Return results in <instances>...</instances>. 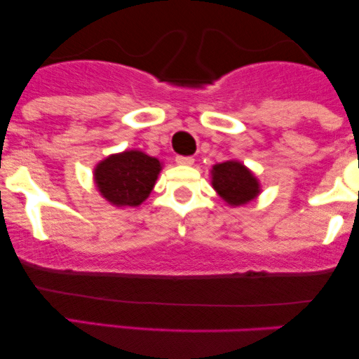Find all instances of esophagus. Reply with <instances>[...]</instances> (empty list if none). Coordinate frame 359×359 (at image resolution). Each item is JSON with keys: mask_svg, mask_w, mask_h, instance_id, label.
Listing matches in <instances>:
<instances>
[{"mask_svg": "<svg viewBox=\"0 0 359 359\" xmlns=\"http://www.w3.org/2000/svg\"><path fill=\"white\" fill-rule=\"evenodd\" d=\"M175 162L179 163V165H184V167H191L194 163V158L192 156H184V155H179L175 158Z\"/></svg>", "mask_w": 359, "mask_h": 359, "instance_id": "obj_1", "label": "esophagus"}]
</instances>
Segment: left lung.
Returning <instances> with one entry per match:
<instances>
[{
    "mask_svg": "<svg viewBox=\"0 0 359 359\" xmlns=\"http://www.w3.org/2000/svg\"><path fill=\"white\" fill-rule=\"evenodd\" d=\"M211 184L217 196L231 208L250 204L262 192L258 177L240 160H226L212 165Z\"/></svg>",
    "mask_w": 359,
    "mask_h": 359,
    "instance_id": "left-lung-1",
    "label": "left lung"
}]
</instances>
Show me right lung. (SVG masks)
<instances>
[{
    "instance_id": "right-lung-1",
    "label": "right lung",
    "mask_w": 359,
    "mask_h": 359,
    "mask_svg": "<svg viewBox=\"0 0 359 359\" xmlns=\"http://www.w3.org/2000/svg\"><path fill=\"white\" fill-rule=\"evenodd\" d=\"M162 162L142 150H125L102 158L94 167L97 192L116 208H138L154 191Z\"/></svg>"
}]
</instances>
